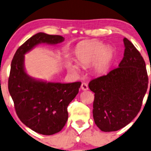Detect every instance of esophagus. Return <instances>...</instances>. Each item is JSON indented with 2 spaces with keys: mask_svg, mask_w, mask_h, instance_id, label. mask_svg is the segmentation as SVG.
Masks as SVG:
<instances>
[{
  "mask_svg": "<svg viewBox=\"0 0 151 151\" xmlns=\"http://www.w3.org/2000/svg\"><path fill=\"white\" fill-rule=\"evenodd\" d=\"M81 89L83 90V91H88V85L86 84V83H82L81 85Z\"/></svg>",
  "mask_w": 151,
  "mask_h": 151,
  "instance_id": "1",
  "label": "esophagus"
}]
</instances>
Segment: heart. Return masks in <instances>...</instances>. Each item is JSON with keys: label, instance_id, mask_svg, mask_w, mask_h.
Masks as SVG:
<instances>
[{"label": "heart", "instance_id": "obj_1", "mask_svg": "<svg viewBox=\"0 0 151 151\" xmlns=\"http://www.w3.org/2000/svg\"><path fill=\"white\" fill-rule=\"evenodd\" d=\"M77 61L83 66L93 64L96 74H104L109 71L114 58V50L109 47H105L98 40L86 41L77 46L74 51ZM68 67L72 72H80L78 65L70 62Z\"/></svg>", "mask_w": 151, "mask_h": 151}]
</instances>
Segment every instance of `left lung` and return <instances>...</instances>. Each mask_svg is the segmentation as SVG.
I'll return each instance as SVG.
<instances>
[{
  "label": "left lung",
  "instance_id": "obj_1",
  "mask_svg": "<svg viewBox=\"0 0 151 151\" xmlns=\"http://www.w3.org/2000/svg\"><path fill=\"white\" fill-rule=\"evenodd\" d=\"M118 68L90 82L94 93V122L102 132H115L130 123L141 109L148 84L145 63L126 38ZM151 86V81H150Z\"/></svg>",
  "mask_w": 151,
  "mask_h": 151
}]
</instances>
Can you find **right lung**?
Wrapping results in <instances>:
<instances>
[{
	"mask_svg": "<svg viewBox=\"0 0 151 151\" xmlns=\"http://www.w3.org/2000/svg\"><path fill=\"white\" fill-rule=\"evenodd\" d=\"M64 41L58 35L38 33L17 50L11 64L9 91L17 115L31 130L43 135L58 133L68 120L69 103L81 83H52L30 77L25 71V55L41 44L55 45Z\"/></svg>",
	"mask_w": 151,
	"mask_h": 151,
	"instance_id": "add662e5",
	"label": "right lung"
}]
</instances>
